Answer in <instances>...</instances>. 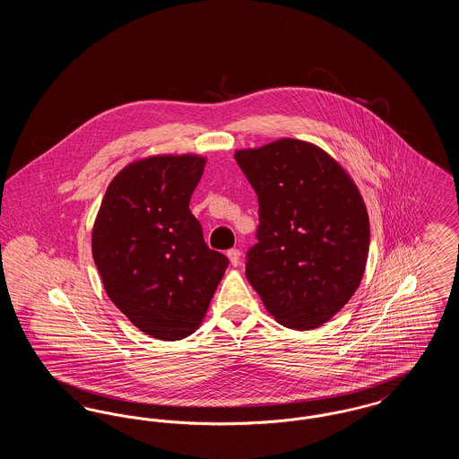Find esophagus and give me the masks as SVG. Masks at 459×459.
<instances>
[{"mask_svg": "<svg viewBox=\"0 0 459 459\" xmlns=\"http://www.w3.org/2000/svg\"><path fill=\"white\" fill-rule=\"evenodd\" d=\"M227 256H229V260H230V263H232V264H234V266H238V264H239V263H240L239 249H236V247H234V249H229V251H227Z\"/></svg>", "mask_w": 459, "mask_h": 459, "instance_id": "esophagus-1", "label": "esophagus"}]
</instances>
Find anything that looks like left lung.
<instances>
[{"label":"left lung","mask_w":459,"mask_h":459,"mask_svg":"<svg viewBox=\"0 0 459 459\" xmlns=\"http://www.w3.org/2000/svg\"><path fill=\"white\" fill-rule=\"evenodd\" d=\"M234 158L260 203L249 284L281 325H324L352 298L367 266L370 221L358 186L335 158L299 139Z\"/></svg>","instance_id":"left-lung-1"}]
</instances>
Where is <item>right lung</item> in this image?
<instances>
[{
	"instance_id": "1",
	"label": "right lung",
	"mask_w": 459,
	"mask_h": 459,
	"mask_svg": "<svg viewBox=\"0 0 459 459\" xmlns=\"http://www.w3.org/2000/svg\"><path fill=\"white\" fill-rule=\"evenodd\" d=\"M204 165L193 153L132 161L109 182L92 225V258L111 303L160 341L196 332L229 264L189 210Z\"/></svg>"
}]
</instances>
